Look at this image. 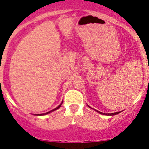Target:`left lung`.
I'll use <instances>...</instances> for the list:
<instances>
[{
    "instance_id": "left-lung-1",
    "label": "left lung",
    "mask_w": 149,
    "mask_h": 149,
    "mask_svg": "<svg viewBox=\"0 0 149 149\" xmlns=\"http://www.w3.org/2000/svg\"><path fill=\"white\" fill-rule=\"evenodd\" d=\"M99 113H101V114H104L103 113H102V112H100V111H98ZM119 113H120V111H119V112H116V113H104V115H110V116H113V115H116V114H118Z\"/></svg>"
}]
</instances>
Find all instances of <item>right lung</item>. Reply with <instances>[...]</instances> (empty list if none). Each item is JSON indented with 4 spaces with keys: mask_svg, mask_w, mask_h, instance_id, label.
I'll use <instances>...</instances> for the list:
<instances>
[{
    "mask_svg": "<svg viewBox=\"0 0 149 149\" xmlns=\"http://www.w3.org/2000/svg\"><path fill=\"white\" fill-rule=\"evenodd\" d=\"M61 104H59V105H58V106L57 107V108H55V109H53V110H52V111H49V112H47V113H41V114H38V115H45V114H47V113H49V112H52V111H55V110H56V109H58V108H59L60 107H61Z\"/></svg>",
    "mask_w": 149,
    "mask_h": 149,
    "instance_id": "obj_1",
    "label": "right lung"
}]
</instances>
